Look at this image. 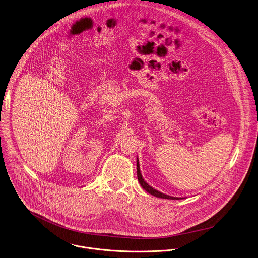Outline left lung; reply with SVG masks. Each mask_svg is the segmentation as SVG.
<instances>
[{
    "mask_svg": "<svg viewBox=\"0 0 258 258\" xmlns=\"http://www.w3.org/2000/svg\"><path fill=\"white\" fill-rule=\"evenodd\" d=\"M137 173H138V179L140 184L142 185V187L149 194H151L152 196L159 198V199H165V200H182L181 198H175V197H170L167 195H164L158 190H156L154 187H152L143 177L142 172H141V168H140V162H139V158H137Z\"/></svg>",
    "mask_w": 258,
    "mask_h": 258,
    "instance_id": "8db88e82",
    "label": "left lung"
}]
</instances>
